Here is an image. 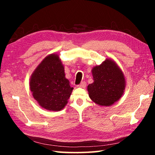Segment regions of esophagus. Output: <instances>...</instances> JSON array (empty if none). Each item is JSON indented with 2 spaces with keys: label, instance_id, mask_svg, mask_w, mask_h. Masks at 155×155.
<instances>
[{
  "label": "esophagus",
  "instance_id": "1",
  "mask_svg": "<svg viewBox=\"0 0 155 155\" xmlns=\"http://www.w3.org/2000/svg\"><path fill=\"white\" fill-rule=\"evenodd\" d=\"M86 85H87V84H86L85 82H81L79 85H78V87L81 88H85L86 87Z\"/></svg>",
  "mask_w": 155,
  "mask_h": 155
}]
</instances>
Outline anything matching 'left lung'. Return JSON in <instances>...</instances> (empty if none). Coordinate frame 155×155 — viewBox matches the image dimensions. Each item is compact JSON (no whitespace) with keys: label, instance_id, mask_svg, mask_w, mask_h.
I'll list each match as a JSON object with an SVG mask.
<instances>
[{"label":"left lung","instance_id":"obj_1","mask_svg":"<svg viewBox=\"0 0 155 155\" xmlns=\"http://www.w3.org/2000/svg\"><path fill=\"white\" fill-rule=\"evenodd\" d=\"M94 82L88 85L91 101L100 106L109 107L118 101L124 92L125 77L114 60L107 58L91 70Z\"/></svg>","mask_w":155,"mask_h":155}]
</instances>
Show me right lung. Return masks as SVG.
Segmentation results:
<instances>
[{
	"label": "right lung",
	"mask_w": 155,
	"mask_h": 155,
	"mask_svg": "<svg viewBox=\"0 0 155 155\" xmlns=\"http://www.w3.org/2000/svg\"><path fill=\"white\" fill-rule=\"evenodd\" d=\"M29 86L39 105L52 111L64 108L74 89L65 78L64 65L55 53L47 55L37 66L31 76Z\"/></svg>",
	"instance_id": "right-lung-1"
}]
</instances>
